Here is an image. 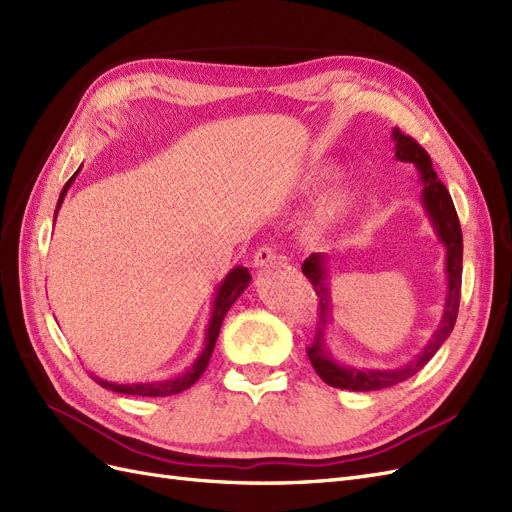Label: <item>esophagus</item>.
Listing matches in <instances>:
<instances>
[{
	"label": "esophagus",
	"instance_id": "obj_1",
	"mask_svg": "<svg viewBox=\"0 0 512 512\" xmlns=\"http://www.w3.org/2000/svg\"><path fill=\"white\" fill-rule=\"evenodd\" d=\"M280 260V256L275 254V250L273 247H269V245H262V247H258L256 250V254H254V267L256 269H267V267H273L275 262Z\"/></svg>",
	"mask_w": 512,
	"mask_h": 512
}]
</instances>
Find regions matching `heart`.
I'll list each match as a JSON object with an SVG mask.
<instances>
[{
	"mask_svg": "<svg viewBox=\"0 0 512 512\" xmlns=\"http://www.w3.org/2000/svg\"><path fill=\"white\" fill-rule=\"evenodd\" d=\"M333 177V170L324 168V170H312L307 173L305 179L301 181V190L303 192H316L320 190L324 183ZM356 205V192L352 188H337L333 192H329L324 196V200L320 203L318 211H316V224L318 228H331L335 226L339 220H344L346 215L350 213V209Z\"/></svg>",
	"mask_w": 512,
	"mask_h": 512,
	"instance_id": "obj_1",
	"label": "heart"
}]
</instances>
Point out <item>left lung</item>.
<instances>
[{
	"label": "left lung",
	"instance_id": "obj_1",
	"mask_svg": "<svg viewBox=\"0 0 512 512\" xmlns=\"http://www.w3.org/2000/svg\"><path fill=\"white\" fill-rule=\"evenodd\" d=\"M393 143H395V158L399 162L414 164L418 170V181L423 185L421 203L427 213V218L436 232L438 241L442 243L446 258H444V273H446V297L442 305V318L438 329L433 331L429 342L423 346L414 359L408 363L391 367V369H371V367H352L346 365L335 354L331 352L327 344V333L329 324H333V301H331V277H329V258L327 254H309L303 262V273L307 280L312 282L316 294H318V305H320V322L318 331L314 337V344L307 348V356L312 361L316 374L335 389H346V391H380L386 386H393L412 378L416 371H421L433 354L440 350V346L446 342L448 335H451L455 320H457V309L461 299V265H463V239H461V226L457 220V211L451 200V194L438 181L436 170L431 166V158L427 151L418 145L414 138L399 132V128H393Z\"/></svg>",
	"mask_w": 512,
	"mask_h": 512
}]
</instances>
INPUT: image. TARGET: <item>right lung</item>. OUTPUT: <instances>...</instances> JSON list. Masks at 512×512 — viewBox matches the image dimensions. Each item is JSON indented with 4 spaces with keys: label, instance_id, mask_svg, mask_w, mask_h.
<instances>
[{
    "label": "right lung",
    "instance_id": "obj_1",
    "mask_svg": "<svg viewBox=\"0 0 512 512\" xmlns=\"http://www.w3.org/2000/svg\"><path fill=\"white\" fill-rule=\"evenodd\" d=\"M79 173H81V168L76 170V173L70 177V181L64 185V190H61L59 200H57V209H55V218H57V211H59L61 203H64V196L68 194L70 185L74 183V179H76V175H79ZM250 282H252L250 271H247L245 267H235V269H230L228 275L218 284V288H215L213 303H211V316H209V324H207V331H205L203 350L198 352L194 363L185 371H181V374L170 376V378H162V380L123 382V384L121 382H111V380H102L98 376H94V380L100 386H104V389H108V391L123 393V395H143V397H168V395H175V393H181L185 389H190V386L200 376H203V371L209 365V359H211V354H213L215 342H218V335H220V327H222V322H224V316L228 314V309L232 307V303H235L241 297L243 290L250 286Z\"/></svg>",
    "mask_w": 512,
    "mask_h": 512
}]
</instances>
